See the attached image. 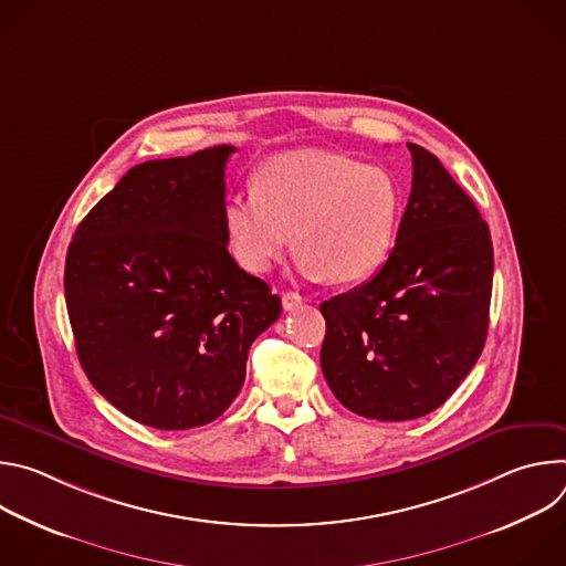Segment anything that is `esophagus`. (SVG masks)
<instances>
[{
	"instance_id": "esophagus-1",
	"label": "esophagus",
	"mask_w": 566,
	"mask_h": 566,
	"mask_svg": "<svg viewBox=\"0 0 566 566\" xmlns=\"http://www.w3.org/2000/svg\"><path fill=\"white\" fill-rule=\"evenodd\" d=\"M302 304V295L300 293H295V291H284L282 293V306H284V311H293L295 306H300Z\"/></svg>"
}]
</instances>
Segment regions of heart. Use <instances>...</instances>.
<instances>
[{"label": "heart", "mask_w": 566, "mask_h": 566, "mask_svg": "<svg viewBox=\"0 0 566 566\" xmlns=\"http://www.w3.org/2000/svg\"><path fill=\"white\" fill-rule=\"evenodd\" d=\"M255 192L223 206L239 266L266 273L293 244L300 271L338 284L371 277L389 258L402 217L400 184L385 168L329 151H289L253 179Z\"/></svg>", "instance_id": "b5f03b06"}]
</instances>
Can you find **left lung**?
<instances>
[{"label": "left lung", "mask_w": 566, "mask_h": 566, "mask_svg": "<svg viewBox=\"0 0 566 566\" xmlns=\"http://www.w3.org/2000/svg\"><path fill=\"white\" fill-rule=\"evenodd\" d=\"M396 244L363 286L322 302V374L376 421L430 415L474 367L489 334L493 241L472 199L421 145Z\"/></svg>", "instance_id": "1"}]
</instances>
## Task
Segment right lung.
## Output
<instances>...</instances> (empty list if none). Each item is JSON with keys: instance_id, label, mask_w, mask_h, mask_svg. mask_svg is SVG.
<instances>
[{"instance_id": "add662e5", "label": "right lung", "mask_w": 566, "mask_h": 566, "mask_svg": "<svg viewBox=\"0 0 566 566\" xmlns=\"http://www.w3.org/2000/svg\"><path fill=\"white\" fill-rule=\"evenodd\" d=\"M232 145L132 168L80 221L64 297L80 365L129 419L190 430L221 417L253 340L282 313L239 269L223 226Z\"/></svg>"}]
</instances>
